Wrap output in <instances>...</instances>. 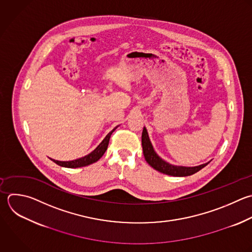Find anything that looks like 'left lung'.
<instances>
[{"mask_svg":"<svg viewBox=\"0 0 252 252\" xmlns=\"http://www.w3.org/2000/svg\"><path fill=\"white\" fill-rule=\"evenodd\" d=\"M142 147H143V153L145 159L147 162L154 167L156 170L171 175V176H188L196 173L203 167H205L209 162L198 165V166H193V167H186V166H176L167 163L163 159H161L154 151V148L151 144V141L149 139V135L147 132V129L144 127L143 133H142Z\"/></svg>","mask_w":252,"mask_h":252,"instance_id":"1","label":"left lung"}]
</instances>
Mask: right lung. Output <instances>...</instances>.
<instances>
[{"instance_id": "add662e5", "label": "right lung", "mask_w": 252, "mask_h": 252, "mask_svg": "<svg viewBox=\"0 0 252 252\" xmlns=\"http://www.w3.org/2000/svg\"><path fill=\"white\" fill-rule=\"evenodd\" d=\"M117 127H115L111 132H109L106 137L103 139V141L97 146V148L92 152L91 154H89L88 156L84 157V158H78V159H74V160H70V161H60V160H55V159H52L56 164L60 165V166H63V167H69V168H76V167H82V166H87L89 164H92L95 161H97L102 156L103 154L105 153V151L107 150V147H108V143H109V139H110V136L111 134L115 131Z\"/></svg>"}]
</instances>
